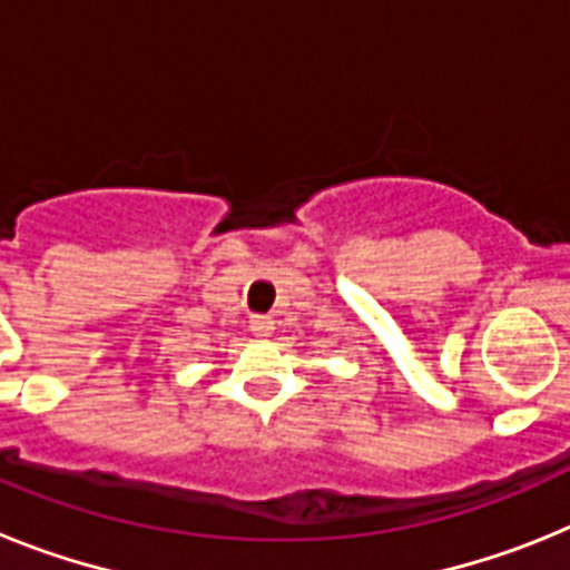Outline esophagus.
Listing matches in <instances>:
<instances>
[{
    "mask_svg": "<svg viewBox=\"0 0 570 570\" xmlns=\"http://www.w3.org/2000/svg\"><path fill=\"white\" fill-rule=\"evenodd\" d=\"M250 331H254L256 336H271V331H274V320H271V316L256 314L254 320H250Z\"/></svg>",
    "mask_w": 570,
    "mask_h": 570,
    "instance_id": "1",
    "label": "esophagus"
}]
</instances>
